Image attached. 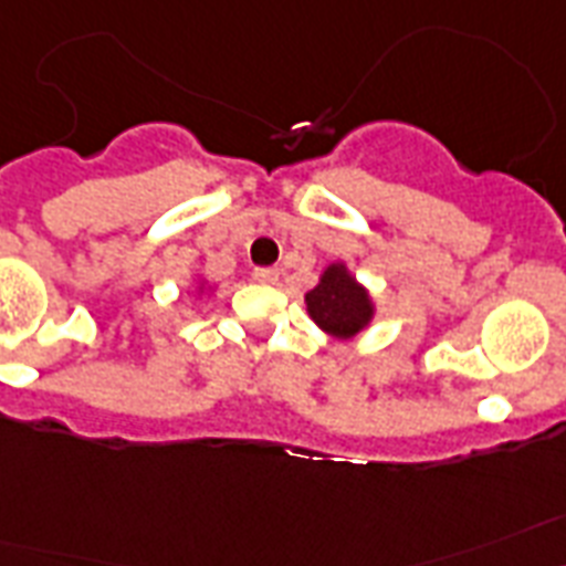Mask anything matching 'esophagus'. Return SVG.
I'll return each mask as SVG.
<instances>
[{
  "instance_id": "obj_1",
  "label": "esophagus",
  "mask_w": 566,
  "mask_h": 566,
  "mask_svg": "<svg viewBox=\"0 0 566 566\" xmlns=\"http://www.w3.org/2000/svg\"><path fill=\"white\" fill-rule=\"evenodd\" d=\"M280 272L274 265H265V269H254V280L256 283H277Z\"/></svg>"
}]
</instances>
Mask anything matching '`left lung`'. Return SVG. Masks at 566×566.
I'll return each instance as SVG.
<instances>
[{"mask_svg":"<svg viewBox=\"0 0 566 566\" xmlns=\"http://www.w3.org/2000/svg\"><path fill=\"white\" fill-rule=\"evenodd\" d=\"M306 306H310L312 321L335 338L356 335L373 315L370 297L349 277L344 265L326 269L321 283L306 294Z\"/></svg>","mask_w":566,"mask_h":566,"instance_id":"left-lung-1","label":"left lung"}]
</instances>
